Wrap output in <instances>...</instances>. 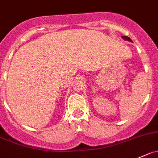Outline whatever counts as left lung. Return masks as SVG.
<instances>
[{"instance_id": "left-lung-1", "label": "left lung", "mask_w": 158, "mask_h": 158, "mask_svg": "<svg viewBox=\"0 0 158 158\" xmlns=\"http://www.w3.org/2000/svg\"><path fill=\"white\" fill-rule=\"evenodd\" d=\"M122 38H123V40H125V41H128V42H132V40H131V38H130L129 37H127V36H122Z\"/></svg>"}]
</instances>
